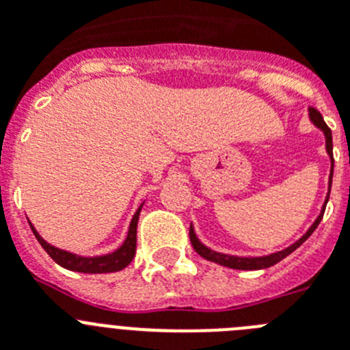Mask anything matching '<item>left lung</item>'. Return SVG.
<instances>
[{"label": "left lung", "instance_id": "obj_1", "mask_svg": "<svg viewBox=\"0 0 350 350\" xmlns=\"http://www.w3.org/2000/svg\"><path fill=\"white\" fill-rule=\"evenodd\" d=\"M308 119H310L312 124L315 126L317 129L324 133V140H326V154L329 156V161H332V168H329V178H327V194H326V200H324L323 206H321V212L317 215L312 226L307 230V233L301 234V237L296 240L295 243H291L289 247L282 250H277V252H271V254L267 256H233V254H224V252H217V250H212L210 247H206L205 243L198 238L196 231H194V226L191 222L189 226V238H191V243H193L194 250H196L198 254L205 258L206 261H212V262H217L221 267L226 268H233V270H265V268H270L273 265H277L279 261H282L284 258L291 254V252H295L299 245H301L308 237L315 231V228L319 226L321 219L324 215V208L327 205V200H329V191H332V180H333V166H335V161H333V137H332V129L327 128L326 122H324L323 116H321L315 108H308Z\"/></svg>", "mask_w": 350, "mask_h": 350}]
</instances>
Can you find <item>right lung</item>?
Masks as SVG:
<instances>
[{
    "instance_id": "right-lung-1",
    "label": "right lung",
    "mask_w": 350,
    "mask_h": 350,
    "mask_svg": "<svg viewBox=\"0 0 350 350\" xmlns=\"http://www.w3.org/2000/svg\"><path fill=\"white\" fill-rule=\"evenodd\" d=\"M142 206L135 212L131 219V224H129V231L126 240L122 242V245L119 249H116L113 252H108L103 256H80L75 252H70V250L59 249V247L49 243L45 238H42V234L36 231V228L29 222L31 231L35 233L36 240L40 242V245L45 249L49 256L54 259L59 267L66 268L71 271H80V273H113V271H119L122 268H126L129 262L135 258V252H137V226H138V217H140Z\"/></svg>"
}]
</instances>
